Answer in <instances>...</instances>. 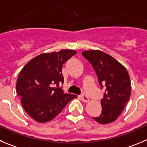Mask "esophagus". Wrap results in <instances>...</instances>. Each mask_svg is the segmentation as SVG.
<instances>
[{
    "mask_svg": "<svg viewBox=\"0 0 147 147\" xmlns=\"http://www.w3.org/2000/svg\"><path fill=\"white\" fill-rule=\"evenodd\" d=\"M80 97V98H81L82 101H84V102H88V101H89L88 97L86 95H85V94H82Z\"/></svg>",
    "mask_w": 147,
    "mask_h": 147,
    "instance_id": "34e87169",
    "label": "esophagus"
}]
</instances>
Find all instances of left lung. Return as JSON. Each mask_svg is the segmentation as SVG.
<instances>
[{"instance_id":"left-lung-1","label":"left lung","mask_w":147,"mask_h":147,"mask_svg":"<svg viewBox=\"0 0 147 147\" xmlns=\"http://www.w3.org/2000/svg\"><path fill=\"white\" fill-rule=\"evenodd\" d=\"M82 54L95 70L101 88H106L101 100V115L93 118L101 124L112 123L122 113L130 98L131 80L128 72L124 66L105 52L86 51Z\"/></svg>"}]
</instances>
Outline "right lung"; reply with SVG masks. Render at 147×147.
I'll list each match as a JSON object with an SVG mask.
<instances>
[{"label": "right lung", "mask_w": 147, "mask_h": 147, "mask_svg": "<svg viewBox=\"0 0 147 147\" xmlns=\"http://www.w3.org/2000/svg\"><path fill=\"white\" fill-rule=\"evenodd\" d=\"M76 53L67 49L42 53L30 60L20 72L16 94L25 112L38 123L52 120L69 101L77 98L74 94H64L59 88L64 83L63 64Z\"/></svg>", "instance_id": "add662e5"}]
</instances>
